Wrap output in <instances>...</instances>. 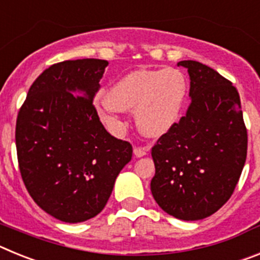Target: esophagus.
I'll return each instance as SVG.
<instances>
[{
	"label": "esophagus",
	"instance_id": "obj_1",
	"mask_svg": "<svg viewBox=\"0 0 260 260\" xmlns=\"http://www.w3.org/2000/svg\"><path fill=\"white\" fill-rule=\"evenodd\" d=\"M148 151H150V147H148V146L135 147V148H134V155L137 156V157H143V156H146L147 153H148Z\"/></svg>",
	"mask_w": 260,
	"mask_h": 260
}]
</instances>
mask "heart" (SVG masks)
I'll list each match as a JSON object with an SVG mask.
<instances>
[{
	"mask_svg": "<svg viewBox=\"0 0 260 260\" xmlns=\"http://www.w3.org/2000/svg\"><path fill=\"white\" fill-rule=\"evenodd\" d=\"M187 79L178 69H139L126 74L98 100V114L110 132H119V113L134 110L141 132L160 137L177 123L187 96Z\"/></svg>",
	"mask_w": 260,
	"mask_h": 260,
	"instance_id": "heart-1",
	"label": "heart"
}]
</instances>
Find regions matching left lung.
<instances>
[{
    "mask_svg": "<svg viewBox=\"0 0 260 260\" xmlns=\"http://www.w3.org/2000/svg\"><path fill=\"white\" fill-rule=\"evenodd\" d=\"M190 75L186 114L151 150V192L167 213L202 220L233 194L247 155L241 100L231 80L197 61L177 63Z\"/></svg>",
    "mask_w": 260,
    "mask_h": 260,
    "instance_id": "left-lung-1",
    "label": "left lung"
}]
</instances>
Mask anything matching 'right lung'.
Returning <instances> with one entry per match:
<instances>
[{
    "label": "right lung",
    "mask_w": 260,
    "mask_h": 260,
    "mask_svg": "<svg viewBox=\"0 0 260 260\" xmlns=\"http://www.w3.org/2000/svg\"><path fill=\"white\" fill-rule=\"evenodd\" d=\"M108 61L69 59L29 87L15 126L18 165L41 210L82 222L105 207L133 147L105 130L93 105Z\"/></svg>",
    "instance_id": "obj_1"
}]
</instances>
